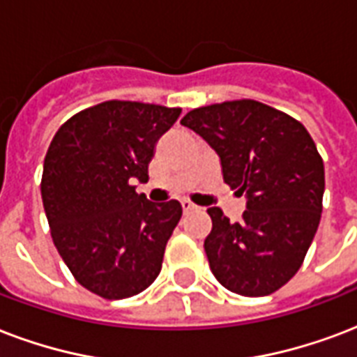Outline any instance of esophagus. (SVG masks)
<instances>
[{
  "label": "esophagus",
  "mask_w": 357,
  "mask_h": 357,
  "mask_svg": "<svg viewBox=\"0 0 357 357\" xmlns=\"http://www.w3.org/2000/svg\"><path fill=\"white\" fill-rule=\"evenodd\" d=\"M181 208H183L185 213H189V211H192V209H197V206L192 202H189V200H181Z\"/></svg>",
  "instance_id": "obj_1"
}]
</instances>
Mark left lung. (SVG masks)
<instances>
[{"mask_svg": "<svg viewBox=\"0 0 357 357\" xmlns=\"http://www.w3.org/2000/svg\"><path fill=\"white\" fill-rule=\"evenodd\" d=\"M181 125L215 149L225 183L247 200L239 222L208 208L211 273L239 296L275 292L301 268L322 213L324 162L311 135L251 99L190 110Z\"/></svg>", "mask_w": 357, "mask_h": 357, "instance_id": "obj_1", "label": "left lung"}]
</instances>
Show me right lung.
<instances>
[{"label":"right lung","mask_w":357,"mask_h":357,"mask_svg":"<svg viewBox=\"0 0 357 357\" xmlns=\"http://www.w3.org/2000/svg\"><path fill=\"white\" fill-rule=\"evenodd\" d=\"M181 108L106 100L65 121L46 151L40 195L52 239L70 273L106 299L136 296L157 279L181 219L178 200L138 195L159 138Z\"/></svg>","instance_id":"obj_1"}]
</instances>
